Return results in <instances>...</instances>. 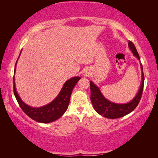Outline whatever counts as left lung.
<instances>
[{
  "instance_id": "left-lung-1",
  "label": "left lung",
  "mask_w": 158,
  "mask_h": 158,
  "mask_svg": "<svg viewBox=\"0 0 158 158\" xmlns=\"http://www.w3.org/2000/svg\"><path fill=\"white\" fill-rule=\"evenodd\" d=\"M128 47H129V49L133 53V55L139 60H140V58L139 56L138 52L135 44L130 41L128 43ZM140 67L141 69V81L139 89L138 90V92L135 96V98L132 100H130L129 102L119 104L109 101L102 95L98 85H96L93 81H90V100H91L93 108L97 113L104 117L107 118L115 119L127 115L137 107L141 100V95H142L144 84L143 67L141 62Z\"/></svg>"
}]
</instances>
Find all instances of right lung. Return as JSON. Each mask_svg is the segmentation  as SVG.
I'll use <instances>...</instances> for the list:
<instances>
[{
    "mask_svg": "<svg viewBox=\"0 0 158 158\" xmlns=\"http://www.w3.org/2000/svg\"><path fill=\"white\" fill-rule=\"evenodd\" d=\"M21 53V51L18 59L20 56ZM18 59L15 64L14 74H15L16 66H17ZM80 79L81 77H74L73 78L68 79L63 84L60 93H58V95L54 100L47 105L40 106V107H33V106H29L21 100L17 91V89H16L15 75L14 79H13L14 80V94L20 107L27 116L38 123H52L58 120L63 116L68 109L72 92H73L74 85Z\"/></svg>",
    "mask_w": 158,
    "mask_h": 158,
    "instance_id": "obj_1",
    "label": "right lung"
}]
</instances>
